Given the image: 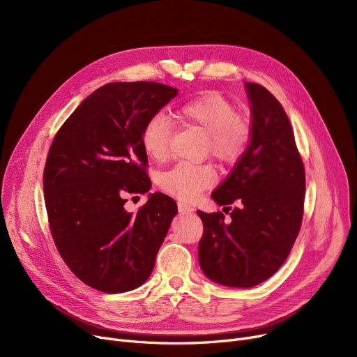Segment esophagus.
<instances>
[{"instance_id": "34e87169", "label": "esophagus", "mask_w": 357, "mask_h": 357, "mask_svg": "<svg viewBox=\"0 0 357 357\" xmlns=\"http://www.w3.org/2000/svg\"><path fill=\"white\" fill-rule=\"evenodd\" d=\"M178 210H179V213L190 214V213L194 211V207L190 204H186V202H178Z\"/></svg>"}]
</instances>
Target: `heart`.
I'll return each instance as SVG.
<instances>
[{
    "instance_id": "heart-1",
    "label": "heart",
    "mask_w": 357,
    "mask_h": 357,
    "mask_svg": "<svg viewBox=\"0 0 357 357\" xmlns=\"http://www.w3.org/2000/svg\"><path fill=\"white\" fill-rule=\"evenodd\" d=\"M179 123L201 128L207 133L205 150L222 163H234L246 152L252 127L243 119L234 104L210 92L179 105L175 111ZM174 126L158 112L144 123L142 146L153 160H163L169 153ZM215 182V171L208 163L179 162L159 178L160 188L178 199L192 201Z\"/></svg>"
}]
</instances>
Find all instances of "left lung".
I'll return each instance as SVG.
<instances>
[{
    "label": "left lung",
    "mask_w": 357,
    "mask_h": 357,
    "mask_svg": "<svg viewBox=\"0 0 357 357\" xmlns=\"http://www.w3.org/2000/svg\"><path fill=\"white\" fill-rule=\"evenodd\" d=\"M252 108L249 147L211 198L230 211L198 215L204 233L198 259L204 273L226 287L250 288L287 260L301 229L305 169L284 107L259 84L246 82Z\"/></svg>",
    "instance_id": "left-lung-1"
}]
</instances>
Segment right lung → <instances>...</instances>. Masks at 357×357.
Masks as SVG:
<instances>
[{
  "mask_svg": "<svg viewBox=\"0 0 357 357\" xmlns=\"http://www.w3.org/2000/svg\"><path fill=\"white\" fill-rule=\"evenodd\" d=\"M176 93L159 82L105 84L72 112L52 142L43 172L50 233L68 268L93 289H136L153 271L176 202L150 194L136 214L124 204L127 195L152 186L142 130Z\"/></svg>",
  "mask_w": 357,
  "mask_h": 357,
  "instance_id": "1",
  "label": "right lung"
}]
</instances>
